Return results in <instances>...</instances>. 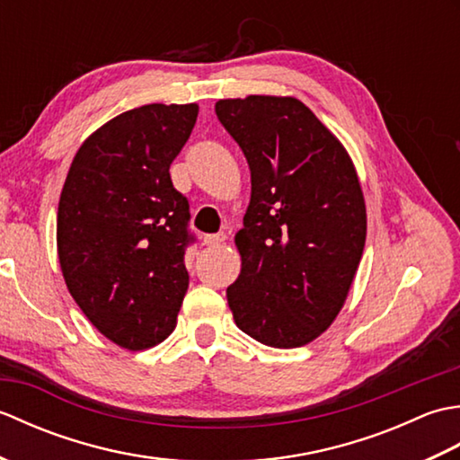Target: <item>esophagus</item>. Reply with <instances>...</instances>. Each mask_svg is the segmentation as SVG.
<instances>
[{
    "label": "esophagus",
    "instance_id": "34e87169",
    "mask_svg": "<svg viewBox=\"0 0 460 460\" xmlns=\"http://www.w3.org/2000/svg\"><path fill=\"white\" fill-rule=\"evenodd\" d=\"M225 239H227V235H225V233H217V235H205L203 237V245L205 247H219V245H223Z\"/></svg>",
    "mask_w": 460,
    "mask_h": 460
}]
</instances>
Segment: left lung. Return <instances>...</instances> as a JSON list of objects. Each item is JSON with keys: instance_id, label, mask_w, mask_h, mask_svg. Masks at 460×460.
<instances>
[{"instance_id": "8db88e82", "label": "left lung", "mask_w": 460, "mask_h": 460, "mask_svg": "<svg viewBox=\"0 0 460 460\" xmlns=\"http://www.w3.org/2000/svg\"><path fill=\"white\" fill-rule=\"evenodd\" d=\"M215 112L251 170L241 272L227 288L233 320L261 344L306 346L340 314L364 252L356 165L295 96L221 99Z\"/></svg>"}]
</instances>
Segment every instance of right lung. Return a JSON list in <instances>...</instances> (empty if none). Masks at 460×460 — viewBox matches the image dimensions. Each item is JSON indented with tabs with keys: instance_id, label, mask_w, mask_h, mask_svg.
Instances as JSON below:
<instances>
[{
	"instance_id": "obj_1",
	"label": "right lung",
	"mask_w": 460,
	"mask_h": 460,
	"mask_svg": "<svg viewBox=\"0 0 460 460\" xmlns=\"http://www.w3.org/2000/svg\"><path fill=\"white\" fill-rule=\"evenodd\" d=\"M199 106L144 104L102 124L68 168L57 211L63 279L93 326L130 351L168 338L190 285V203L170 164Z\"/></svg>"
}]
</instances>
